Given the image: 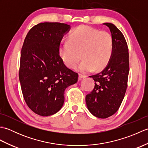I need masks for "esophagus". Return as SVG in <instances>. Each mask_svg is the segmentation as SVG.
Listing matches in <instances>:
<instances>
[{
  "mask_svg": "<svg viewBox=\"0 0 148 148\" xmlns=\"http://www.w3.org/2000/svg\"><path fill=\"white\" fill-rule=\"evenodd\" d=\"M86 77V76H85V75L79 74V80H81L82 79H83V78H85Z\"/></svg>",
  "mask_w": 148,
  "mask_h": 148,
  "instance_id": "1",
  "label": "esophagus"
}]
</instances>
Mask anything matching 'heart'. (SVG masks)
<instances>
[{
	"mask_svg": "<svg viewBox=\"0 0 148 148\" xmlns=\"http://www.w3.org/2000/svg\"><path fill=\"white\" fill-rule=\"evenodd\" d=\"M114 48L112 35L88 26L81 25L73 30L69 39L62 40L59 47L60 56L69 68H74L81 59L77 69L87 72L101 69L108 64Z\"/></svg>",
	"mask_w": 148,
	"mask_h": 148,
	"instance_id": "1",
	"label": "heart"
}]
</instances>
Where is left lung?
Masks as SVG:
<instances>
[{
  "instance_id": "left-lung-1",
  "label": "left lung",
  "mask_w": 148,
  "mask_h": 148,
  "mask_svg": "<svg viewBox=\"0 0 148 148\" xmlns=\"http://www.w3.org/2000/svg\"><path fill=\"white\" fill-rule=\"evenodd\" d=\"M109 27L114 41L112 57L102 71L90 76L95 87L86 96L88 109L99 118H107L118 111L124 99L129 73V54L127 43L121 32L114 24Z\"/></svg>"
}]
</instances>
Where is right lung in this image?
Listing matches in <instances>:
<instances>
[{"mask_svg":"<svg viewBox=\"0 0 148 148\" xmlns=\"http://www.w3.org/2000/svg\"><path fill=\"white\" fill-rule=\"evenodd\" d=\"M69 25L44 22L31 29L21 49L19 78L27 106L36 114H55L64 103L65 90L77 83L78 74L67 68L59 47Z\"/></svg>","mask_w":148,"mask_h":148,"instance_id":"obj_1","label":"right lung"}]
</instances>
